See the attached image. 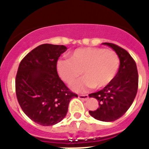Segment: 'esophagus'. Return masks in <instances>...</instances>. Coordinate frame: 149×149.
I'll list each match as a JSON object with an SVG mask.
<instances>
[{
    "label": "esophagus",
    "instance_id": "obj_1",
    "mask_svg": "<svg viewBox=\"0 0 149 149\" xmlns=\"http://www.w3.org/2000/svg\"><path fill=\"white\" fill-rule=\"evenodd\" d=\"M78 97H79V99L84 100H86L88 99L89 96L87 95V94H79V95H78Z\"/></svg>",
    "mask_w": 149,
    "mask_h": 149
}]
</instances>
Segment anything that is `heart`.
I'll return each instance as SVG.
<instances>
[{
	"instance_id": "obj_1",
	"label": "heart",
	"mask_w": 149,
	"mask_h": 149,
	"mask_svg": "<svg viewBox=\"0 0 149 149\" xmlns=\"http://www.w3.org/2000/svg\"><path fill=\"white\" fill-rule=\"evenodd\" d=\"M120 61L118 54L104 48L87 47L76 49L69 58L57 62V71L63 81L71 84L82 73L85 76L72 85L77 91L89 88H104L112 82L118 73Z\"/></svg>"
}]
</instances>
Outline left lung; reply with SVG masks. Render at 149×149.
<instances>
[{"label": "left lung", "instance_id": "left-lung-1", "mask_svg": "<svg viewBox=\"0 0 149 149\" xmlns=\"http://www.w3.org/2000/svg\"><path fill=\"white\" fill-rule=\"evenodd\" d=\"M118 54L120 59L118 72L111 84L103 90L89 94L99 102V107L89 113L97 120L113 121L126 113L134 101L139 87V74L135 61L123 48L104 42Z\"/></svg>", "mask_w": 149, "mask_h": 149}]
</instances>
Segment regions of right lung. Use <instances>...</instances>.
Masks as SVG:
<instances>
[{
	"label": "right lung",
	"mask_w": 149,
	"mask_h": 149,
	"mask_svg": "<svg viewBox=\"0 0 149 149\" xmlns=\"http://www.w3.org/2000/svg\"><path fill=\"white\" fill-rule=\"evenodd\" d=\"M66 50L64 45H38L22 58L17 69L15 91L18 104L31 120L42 126L60 122L70 100L78 97L57 72V61Z\"/></svg>",
	"instance_id": "1"
}]
</instances>
